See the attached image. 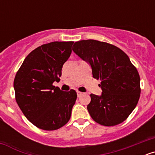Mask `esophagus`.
<instances>
[{
    "label": "esophagus",
    "mask_w": 155,
    "mask_h": 155,
    "mask_svg": "<svg viewBox=\"0 0 155 155\" xmlns=\"http://www.w3.org/2000/svg\"><path fill=\"white\" fill-rule=\"evenodd\" d=\"M77 94H78V96H80V95H81L82 94V92H81V91H77Z\"/></svg>",
    "instance_id": "esophagus-1"
}]
</instances>
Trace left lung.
Here are the masks:
<instances>
[{
  "label": "left lung",
  "instance_id": "left-lung-1",
  "mask_svg": "<svg viewBox=\"0 0 155 155\" xmlns=\"http://www.w3.org/2000/svg\"><path fill=\"white\" fill-rule=\"evenodd\" d=\"M72 50L91 66L93 78L101 81L102 94H90L87 106L91 118L106 127L123 123L140 94L139 74L128 56L120 48L94 39L76 42Z\"/></svg>",
  "mask_w": 155,
  "mask_h": 155
}]
</instances>
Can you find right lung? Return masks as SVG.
Masks as SVG:
<instances>
[{
  "mask_svg": "<svg viewBox=\"0 0 155 155\" xmlns=\"http://www.w3.org/2000/svg\"><path fill=\"white\" fill-rule=\"evenodd\" d=\"M74 42H52L25 57L14 80L16 102L25 116L38 128L54 130L65 125L77 99L74 90L61 91L59 81Z\"/></svg>",
  "mask_w": 155,
  "mask_h": 155,
  "instance_id": "add662e5",
  "label": "right lung"
}]
</instances>
